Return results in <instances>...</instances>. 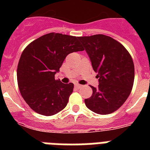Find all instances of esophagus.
<instances>
[{"instance_id":"obj_1","label":"esophagus","mask_w":150,"mask_h":150,"mask_svg":"<svg viewBox=\"0 0 150 150\" xmlns=\"http://www.w3.org/2000/svg\"><path fill=\"white\" fill-rule=\"evenodd\" d=\"M75 86L76 87L77 89H79V88H81V87H82V86H81V85H79V84H75Z\"/></svg>"}]
</instances>
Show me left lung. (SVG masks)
<instances>
[{"label":"left lung","instance_id":"8db88e82","mask_svg":"<svg viewBox=\"0 0 150 150\" xmlns=\"http://www.w3.org/2000/svg\"><path fill=\"white\" fill-rule=\"evenodd\" d=\"M84 46L99 86H91L93 95L85 103L99 114H109L121 107L129 96L135 79L132 58L122 44L110 36L98 34L79 37Z\"/></svg>","mask_w":150,"mask_h":150}]
</instances>
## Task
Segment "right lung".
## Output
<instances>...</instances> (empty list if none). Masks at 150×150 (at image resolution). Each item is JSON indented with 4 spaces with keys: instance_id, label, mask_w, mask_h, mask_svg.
<instances>
[{
    "instance_id": "obj_1",
    "label": "right lung",
    "mask_w": 150,
    "mask_h": 150,
    "mask_svg": "<svg viewBox=\"0 0 150 150\" xmlns=\"http://www.w3.org/2000/svg\"><path fill=\"white\" fill-rule=\"evenodd\" d=\"M82 50L79 37L54 33L36 39L23 50L18 64V85L34 111L51 116L67 106L74 84L62 83L54 75L68 54Z\"/></svg>"
}]
</instances>
